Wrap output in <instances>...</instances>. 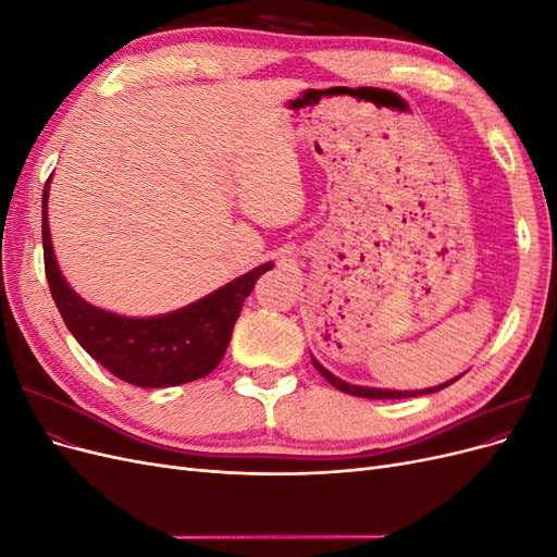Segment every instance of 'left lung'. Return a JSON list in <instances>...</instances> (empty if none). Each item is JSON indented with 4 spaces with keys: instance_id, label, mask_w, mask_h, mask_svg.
Segmentation results:
<instances>
[{
    "instance_id": "left-lung-1",
    "label": "left lung",
    "mask_w": 557,
    "mask_h": 557,
    "mask_svg": "<svg viewBox=\"0 0 557 557\" xmlns=\"http://www.w3.org/2000/svg\"><path fill=\"white\" fill-rule=\"evenodd\" d=\"M311 362H313V367L318 369L320 374H323L336 391H342V393H348V395H356V397H367V399H401V397H418V395H430V393H436V391H442V387H446V385H450V383H455L458 379H453V381H446V383H442V385H434V387H425V391H379V387H362V385H350V383H346V381H342V379H336L334 374H330L327 369L320 364L315 358H311Z\"/></svg>"
}]
</instances>
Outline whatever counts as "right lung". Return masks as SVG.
Segmentation results:
<instances>
[{
    "instance_id": "add662e5",
    "label": "right lung",
    "mask_w": 557,
    "mask_h": 557,
    "mask_svg": "<svg viewBox=\"0 0 557 557\" xmlns=\"http://www.w3.org/2000/svg\"><path fill=\"white\" fill-rule=\"evenodd\" d=\"M41 201L44 264L50 295L86 352L113 376L139 387H170L205 379L223 360L232 330L256 281L274 264L267 262L230 281L193 305L153 318H125L81 299L60 274L48 230V190Z\"/></svg>"
}]
</instances>
